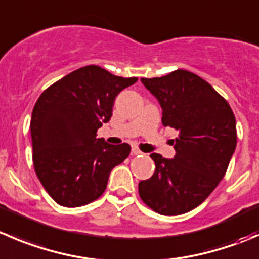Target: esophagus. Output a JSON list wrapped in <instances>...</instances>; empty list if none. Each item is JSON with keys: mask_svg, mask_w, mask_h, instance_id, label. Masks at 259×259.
<instances>
[{"mask_svg": "<svg viewBox=\"0 0 259 259\" xmlns=\"http://www.w3.org/2000/svg\"><path fill=\"white\" fill-rule=\"evenodd\" d=\"M132 154L139 155V154H143V152H140V150L138 149L137 147H133V148H132Z\"/></svg>", "mask_w": 259, "mask_h": 259, "instance_id": "1", "label": "esophagus"}]
</instances>
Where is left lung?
I'll list each match as a JSON object with an SVG mask.
<instances>
[{
  "label": "left lung",
  "instance_id": "left-lung-1",
  "mask_svg": "<svg viewBox=\"0 0 259 259\" xmlns=\"http://www.w3.org/2000/svg\"><path fill=\"white\" fill-rule=\"evenodd\" d=\"M162 107V124L178 130L172 159L150 157L155 170L139 182L140 199L160 215H181L205 201L219 185L237 147L229 104L211 84L188 71L142 78Z\"/></svg>",
  "mask_w": 259,
  "mask_h": 259
}]
</instances>
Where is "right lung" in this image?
Returning a JSON list of instances; mask_svg holds the SVG:
<instances>
[{
    "mask_svg": "<svg viewBox=\"0 0 259 259\" xmlns=\"http://www.w3.org/2000/svg\"><path fill=\"white\" fill-rule=\"evenodd\" d=\"M137 81L86 66L40 95L30 122L32 162L57 204L78 207L97 200L112 168L127 158L129 144H109L96 133L111 119L119 92Z\"/></svg>",
    "mask_w": 259,
    "mask_h": 259,
    "instance_id": "1",
    "label": "right lung"
}]
</instances>
